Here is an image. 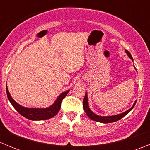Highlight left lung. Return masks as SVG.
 I'll use <instances>...</instances> for the list:
<instances>
[{"mask_svg": "<svg viewBox=\"0 0 150 150\" xmlns=\"http://www.w3.org/2000/svg\"><path fill=\"white\" fill-rule=\"evenodd\" d=\"M125 52H126V54L128 55V56L129 57L130 59L133 61V58H132V55H131V53H130L129 52H128V50H125ZM136 101H137V100H135L133 106H132L129 110L125 111V112H122V113H120V114L114 115V116H98V115L94 113V112L90 110L89 106H88V95H87L86 92V95H85L83 105V109H84L85 112H86L87 116H88V118H90L91 120H94V121L95 122H101V123H111V122H116L118 121V120H121L122 118H123L125 115L128 114V112H129L130 111L132 110L134 108L135 104H136Z\"/></svg>", "mask_w": 150, "mask_h": 150, "instance_id": "obj_1", "label": "left lung"}]
</instances>
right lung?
I'll return each mask as SVG.
<instances>
[{
  "mask_svg": "<svg viewBox=\"0 0 150 150\" xmlns=\"http://www.w3.org/2000/svg\"><path fill=\"white\" fill-rule=\"evenodd\" d=\"M6 89L8 99H9L12 105L13 106V107L15 108L16 110L25 118H26L28 120H33V121L49 120L50 118L55 116L60 110L62 100L65 98V96L70 91V90H67V91L61 93L56 98V100H55V102L50 107H45V108H33V107L30 108V107H23V106L18 104L16 101L13 100L10 92H9V90H8L6 86Z\"/></svg>",
  "mask_w": 150,
  "mask_h": 150,
  "instance_id": "right-lung-1",
  "label": "right lung"
}]
</instances>
